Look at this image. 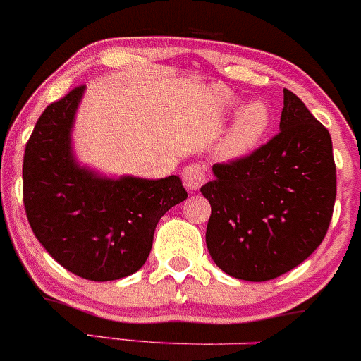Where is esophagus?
I'll return each instance as SVG.
<instances>
[{
  "instance_id": "obj_1",
  "label": "esophagus",
  "mask_w": 361,
  "mask_h": 361,
  "mask_svg": "<svg viewBox=\"0 0 361 361\" xmlns=\"http://www.w3.org/2000/svg\"><path fill=\"white\" fill-rule=\"evenodd\" d=\"M183 185L190 192H197L202 187L204 181H206V167L202 164L194 162L190 166H187L183 169Z\"/></svg>"
}]
</instances>
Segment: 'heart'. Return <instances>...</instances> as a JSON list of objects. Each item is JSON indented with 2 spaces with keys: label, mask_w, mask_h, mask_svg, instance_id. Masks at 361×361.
Returning a JSON list of instances; mask_svg holds the SVG:
<instances>
[{
  "label": "heart",
  "mask_w": 361,
  "mask_h": 361,
  "mask_svg": "<svg viewBox=\"0 0 361 361\" xmlns=\"http://www.w3.org/2000/svg\"><path fill=\"white\" fill-rule=\"evenodd\" d=\"M218 103L221 110L228 111L238 104V97L231 92L218 90ZM269 126H271V111L264 101H250L239 108L220 143L221 159L239 160L248 157L264 140Z\"/></svg>",
  "instance_id": "b5f03b06"
}]
</instances>
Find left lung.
<instances>
[{"label": "left lung", "instance_id": "obj_1", "mask_svg": "<svg viewBox=\"0 0 361 361\" xmlns=\"http://www.w3.org/2000/svg\"><path fill=\"white\" fill-rule=\"evenodd\" d=\"M283 94L279 133L248 157L214 164V180L201 187L211 258L245 281L300 265L325 239L336 204L330 133L293 92Z\"/></svg>", "mask_w": 361, "mask_h": 361}]
</instances>
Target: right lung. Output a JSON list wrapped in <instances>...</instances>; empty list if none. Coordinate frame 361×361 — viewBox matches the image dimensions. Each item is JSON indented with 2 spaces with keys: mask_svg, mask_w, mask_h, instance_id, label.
<instances>
[{
  "mask_svg": "<svg viewBox=\"0 0 361 361\" xmlns=\"http://www.w3.org/2000/svg\"><path fill=\"white\" fill-rule=\"evenodd\" d=\"M85 85L49 104L25 145L24 207L36 239L73 274L113 281L143 267L155 227L187 199L180 176L110 178L82 166L71 143Z\"/></svg>",
  "mask_w": 361,
  "mask_h": 361,
  "instance_id": "right-lung-1",
  "label": "right lung"
}]
</instances>
